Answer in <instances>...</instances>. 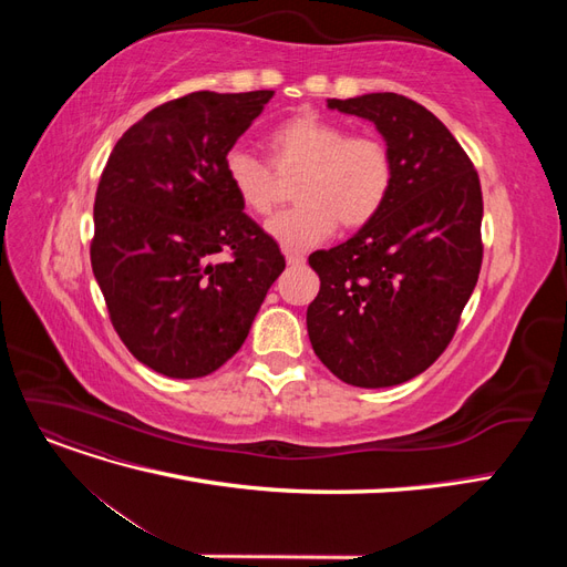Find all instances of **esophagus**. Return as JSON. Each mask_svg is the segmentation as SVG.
Returning <instances> with one entry per match:
<instances>
[{
	"instance_id": "1",
	"label": "esophagus",
	"mask_w": 567,
	"mask_h": 567,
	"mask_svg": "<svg viewBox=\"0 0 567 567\" xmlns=\"http://www.w3.org/2000/svg\"><path fill=\"white\" fill-rule=\"evenodd\" d=\"M286 262L288 265H305V255L302 252H290V250H286Z\"/></svg>"
}]
</instances>
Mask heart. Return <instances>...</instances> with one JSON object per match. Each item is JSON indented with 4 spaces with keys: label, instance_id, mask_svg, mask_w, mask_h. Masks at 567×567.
<instances>
[{
    "label": "heart",
    "instance_id": "b5f03b06",
    "mask_svg": "<svg viewBox=\"0 0 567 567\" xmlns=\"http://www.w3.org/2000/svg\"><path fill=\"white\" fill-rule=\"evenodd\" d=\"M265 142L279 175L300 169L293 186L298 203L265 225L284 250L319 246L333 234L338 219L346 229L367 227L385 208L394 163L379 136L350 134L338 120L307 111L274 125ZM225 177L250 215H269L277 203V175L262 158L231 148L225 156Z\"/></svg>",
    "mask_w": 567,
    "mask_h": 567
}]
</instances>
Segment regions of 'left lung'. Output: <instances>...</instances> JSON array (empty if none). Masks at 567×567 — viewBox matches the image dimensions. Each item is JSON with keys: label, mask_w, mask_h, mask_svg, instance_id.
<instances>
[{"label": "left lung", "mask_w": 567, "mask_h": 567, "mask_svg": "<svg viewBox=\"0 0 567 567\" xmlns=\"http://www.w3.org/2000/svg\"><path fill=\"white\" fill-rule=\"evenodd\" d=\"M329 109L379 127L394 182L379 217L310 255L321 286L307 307V333L342 383L400 385L447 350L477 284L480 177L452 132L402 94L329 99Z\"/></svg>", "instance_id": "8db88e82"}]
</instances>
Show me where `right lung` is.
<instances>
[{
  "mask_svg": "<svg viewBox=\"0 0 567 567\" xmlns=\"http://www.w3.org/2000/svg\"><path fill=\"white\" fill-rule=\"evenodd\" d=\"M271 96L167 101L120 136L101 173L94 277L125 348L169 379H200L231 359L286 267L225 177V156ZM225 249L227 264L209 262Z\"/></svg>",
  "mask_w": 567,
  "mask_h": 567,
  "instance_id": "right-lung-1",
  "label": "right lung"
}]
</instances>
